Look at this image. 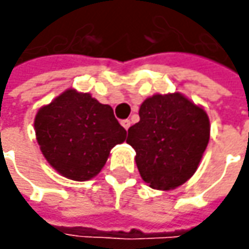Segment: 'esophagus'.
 Returning <instances> with one entry per match:
<instances>
[{
  "mask_svg": "<svg viewBox=\"0 0 249 249\" xmlns=\"http://www.w3.org/2000/svg\"><path fill=\"white\" fill-rule=\"evenodd\" d=\"M120 123H122V126H123V127H124V129H126V130H129L130 124H131V122H130L129 119L122 120V122H120Z\"/></svg>",
  "mask_w": 249,
  "mask_h": 249,
  "instance_id": "1",
  "label": "esophagus"
}]
</instances>
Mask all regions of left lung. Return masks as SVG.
<instances>
[{"label":"left lung","mask_w":249,"mask_h":249,"mask_svg":"<svg viewBox=\"0 0 249 249\" xmlns=\"http://www.w3.org/2000/svg\"><path fill=\"white\" fill-rule=\"evenodd\" d=\"M140 122L127 133L140 176L151 188L169 191L196 173L209 142L205 109L180 92L155 94L141 104Z\"/></svg>","instance_id":"left-lung-1"}]
</instances>
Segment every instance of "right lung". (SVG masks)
I'll return each mask as SVG.
<instances>
[{"mask_svg": "<svg viewBox=\"0 0 249 249\" xmlns=\"http://www.w3.org/2000/svg\"><path fill=\"white\" fill-rule=\"evenodd\" d=\"M34 130L47 162L61 176L74 181L97 176L110 149L122 144L127 134L109 105L74 89L65 90L37 110Z\"/></svg>", "mask_w": 249, "mask_h": 249, "instance_id": "obj_1", "label": "right lung"}]
</instances>
